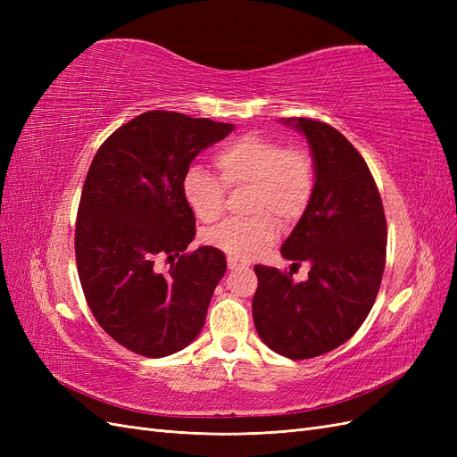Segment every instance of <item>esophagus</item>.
<instances>
[{
    "instance_id": "esophagus-1",
    "label": "esophagus",
    "mask_w": 457,
    "mask_h": 457,
    "mask_svg": "<svg viewBox=\"0 0 457 457\" xmlns=\"http://www.w3.org/2000/svg\"><path fill=\"white\" fill-rule=\"evenodd\" d=\"M227 262H228V269H230V270H240V269H247V267H250V262H247V261L238 259V257H232V255H228Z\"/></svg>"
}]
</instances>
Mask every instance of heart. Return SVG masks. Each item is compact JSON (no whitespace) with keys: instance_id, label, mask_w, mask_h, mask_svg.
<instances>
[{"instance_id":"1","label":"heart","mask_w":457,"mask_h":457,"mask_svg":"<svg viewBox=\"0 0 457 457\" xmlns=\"http://www.w3.org/2000/svg\"><path fill=\"white\" fill-rule=\"evenodd\" d=\"M217 177L192 168L183 177V196L202 223H215L225 210V188L245 187V219L225 220L207 230L204 240L232 257L250 259L272 244L276 220L287 227L303 217L316 185L314 162L301 148H284L280 141L257 133L238 137L213 158Z\"/></svg>"}]
</instances>
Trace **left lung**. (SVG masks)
Returning <instances> with one entry per match:
<instances>
[{
	"instance_id": "left-lung-1",
	"label": "left lung",
	"mask_w": 457,
	"mask_h": 457,
	"mask_svg": "<svg viewBox=\"0 0 457 457\" xmlns=\"http://www.w3.org/2000/svg\"><path fill=\"white\" fill-rule=\"evenodd\" d=\"M307 137L316 185L307 212L282 244V257L311 265L305 282L257 265L253 322L269 349L292 361L320 356L349 341L378 297L386 220L364 158L324 121L287 118Z\"/></svg>"
}]
</instances>
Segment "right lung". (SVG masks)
I'll return each instance as SVG.
<instances>
[{
	"instance_id": "1",
	"label": "right lung",
	"mask_w": 457,
	"mask_h": 457,
	"mask_svg": "<svg viewBox=\"0 0 457 457\" xmlns=\"http://www.w3.org/2000/svg\"><path fill=\"white\" fill-rule=\"evenodd\" d=\"M232 129L150 110L110 135L91 162L76 219L79 282L96 322L137 354H173L204 328L227 259L212 245L183 253L196 237L183 177ZM162 258L172 261L165 273Z\"/></svg>"
}]
</instances>
